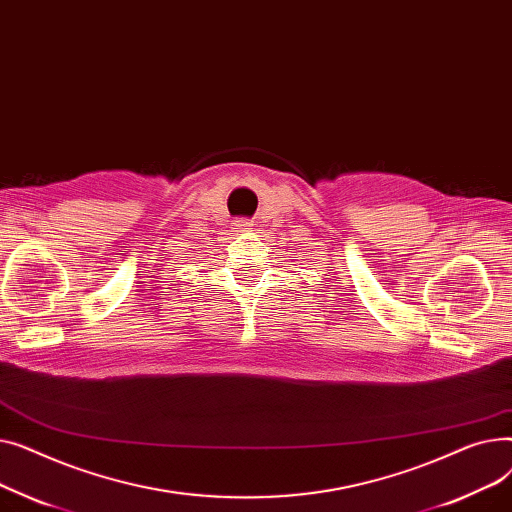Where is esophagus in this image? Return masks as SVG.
<instances>
[{
	"instance_id": "34e87169",
	"label": "esophagus",
	"mask_w": 512,
	"mask_h": 512,
	"mask_svg": "<svg viewBox=\"0 0 512 512\" xmlns=\"http://www.w3.org/2000/svg\"><path fill=\"white\" fill-rule=\"evenodd\" d=\"M247 226H249V222H245V220H238V222H236V230H234V232H249V228H247Z\"/></svg>"
}]
</instances>
